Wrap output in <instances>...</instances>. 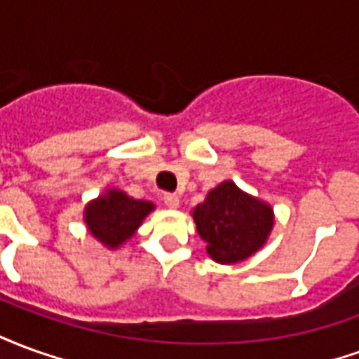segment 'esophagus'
I'll return each mask as SVG.
<instances>
[{"mask_svg":"<svg viewBox=\"0 0 359 359\" xmlns=\"http://www.w3.org/2000/svg\"><path fill=\"white\" fill-rule=\"evenodd\" d=\"M163 203L169 208V210H177V208L180 205V198L177 194H165Z\"/></svg>","mask_w":359,"mask_h":359,"instance_id":"obj_1","label":"esophagus"}]
</instances>
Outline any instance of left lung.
<instances>
[{
	"label": "left lung",
	"instance_id": "1",
	"mask_svg": "<svg viewBox=\"0 0 359 359\" xmlns=\"http://www.w3.org/2000/svg\"><path fill=\"white\" fill-rule=\"evenodd\" d=\"M192 219L208 256L221 265H233L264 248L275 225V211L233 180H223L192 210Z\"/></svg>",
	"mask_w": 359,
	"mask_h": 359
}]
</instances>
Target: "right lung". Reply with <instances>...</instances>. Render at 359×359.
Masks as SVG:
<instances>
[{"label":"right lung","mask_w":359,"mask_h":359,"mask_svg":"<svg viewBox=\"0 0 359 359\" xmlns=\"http://www.w3.org/2000/svg\"><path fill=\"white\" fill-rule=\"evenodd\" d=\"M156 205L148 200H136L118 188L90 200L84 208V223L88 233L107 250L121 248L133 238Z\"/></svg>","instance_id":"add662e5"}]
</instances>
